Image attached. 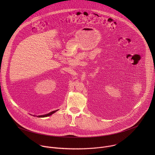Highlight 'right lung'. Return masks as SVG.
Wrapping results in <instances>:
<instances>
[{
    "mask_svg": "<svg viewBox=\"0 0 155 155\" xmlns=\"http://www.w3.org/2000/svg\"><path fill=\"white\" fill-rule=\"evenodd\" d=\"M58 110H54V111L53 112H51L47 114H45V115H38V116H36L37 117H39V118H44V117H49L50 115H51L52 114H53L54 113H55L56 112H57ZM33 116H35V115H33Z\"/></svg>",
    "mask_w": 155,
    "mask_h": 155,
    "instance_id": "obj_1",
    "label": "right lung"
}]
</instances>
